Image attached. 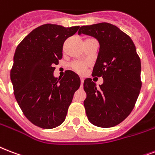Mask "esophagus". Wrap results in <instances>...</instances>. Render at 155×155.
Segmentation results:
<instances>
[{
  "mask_svg": "<svg viewBox=\"0 0 155 155\" xmlns=\"http://www.w3.org/2000/svg\"><path fill=\"white\" fill-rule=\"evenodd\" d=\"M80 82H81V86H82L83 84H84V79L83 78H80Z\"/></svg>",
  "mask_w": 155,
  "mask_h": 155,
  "instance_id": "34e87169",
  "label": "esophagus"
}]
</instances>
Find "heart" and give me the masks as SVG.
<instances>
[{"label":"heart","instance_id":"b5f03b06","mask_svg":"<svg viewBox=\"0 0 155 155\" xmlns=\"http://www.w3.org/2000/svg\"><path fill=\"white\" fill-rule=\"evenodd\" d=\"M88 67V64L82 62H73L71 64V68L79 74H84L85 72V70Z\"/></svg>","mask_w":155,"mask_h":155}]
</instances>
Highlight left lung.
Wrapping results in <instances>:
<instances>
[{"instance_id":"obj_1","label":"left lung","mask_w":155,"mask_h":155,"mask_svg":"<svg viewBox=\"0 0 155 155\" xmlns=\"http://www.w3.org/2000/svg\"><path fill=\"white\" fill-rule=\"evenodd\" d=\"M78 34L93 36L100 45L92 75L103 78V84L97 88L90 78L84 82L87 117L97 127L116 126L132 112L141 88L140 59L135 45L127 34L108 22L83 26Z\"/></svg>"}]
</instances>
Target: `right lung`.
<instances>
[{
	"label": "right lung",
	"mask_w": 155,
	"mask_h": 155,
	"mask_svg": "<svg viewBox=\"0 0 155 155\" xmlns=\"http://www.w3.org/2000/svg\"><path fill=\"white\" fill-rule=\"evenodd\" d=\"M79 28L44 24L16 48L10 71L14 93L22 113L35 126L51 129L62 124L80 88V77L72 71H66L61 80L54 75L65 41Z\"/></svg>",
	"instance_id": "obj_1"
}]
</instances>
